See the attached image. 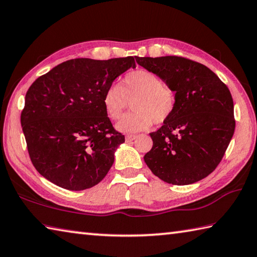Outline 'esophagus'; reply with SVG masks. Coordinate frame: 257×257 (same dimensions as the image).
<instances>
[{
    "label": "esophagus",
    "instance_id": "obj_1",
    "mask_svg": "<svg viewBox=\"0 0 257 257\" xmlns=\"http://www.w3.org/2000/svg\"><path fill=\"white\" fill-rule=\"evenodd\" d=\"M135 139H137V135H133V134H128V135H126V137H125V140H126L127 142L133 141V140H135Z\"/></svg>",
    "mask_w": 257,
    "mask_h": 257
}]
</instances>
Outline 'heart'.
<instances>
[{"instance_id":"b5f03b06","label":"heart","mask_w":257,"mask_h":257,"mask_svg":"<svg viewBox=\"0 0 257 257\" xmlns=\"http://www.w3.org/2000/svg\"><path fill=\"white\" fill-rule=\"evenodd\" d=\"M130 101L134 112L125 116L117 127L123 132H138L152 123L161 125L167 122L176 108L177 96L154 72L138 69L125 75L120 86H109L103 95L106 114L113 120L122 117Z\"/></svg>"}]
</instances>
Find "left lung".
Wrapping results in <instances>:
<instances>
[{
    "label": "left lung",
    "mask_w": 257,
    "mask_h": 257,
    "mask_svg": "<svg viewBox=\"0 0 257 257\" xmlns=\"http://www.w3.org/2000/svg\"><path fill=\"white\" fill-rule=\"evenodd\" d=\"M176 91L174 112L156 132L144 156L150 170L164 182H197L220 163L235 131L231 94L208 67L183 57H137Z\"/></svg>",
    "instance_id": "obj_1"
}]
</instances>
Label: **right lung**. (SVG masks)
I'll return each mask as SVG.
<instances>
[{"mask_svg": "<svg viewBox=\"0 0 257 257\" xmlns=\"http://www.w3.org/2000/svg\"><path fill=\"white\" fill-rule=\"evenodd\" d=\"M128 68H135L133 57L77 58L33 81L21 125L33 167L47 180L79 191L105 178L125 137L110 123L103 95Z\"/></svg>", "mask_w": 257, "mask_h": 257, "instance_id": "1", "label": "right lung"}]
</instances>
